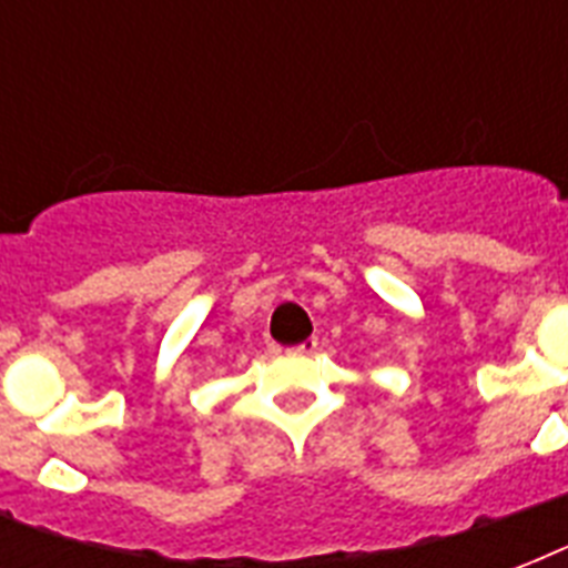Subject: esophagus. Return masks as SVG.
I'll list each match as a JSON object with an SVG mask.
<instances>
[{
	"instance_id": "34e87169",
	"label": "esophagus",
	"mask_w": 568,
	"mask_h": 568,
	"mask_svg": "<svg viewBox=\"0 0 568 568\" xmlns=\"http://www.w3.org/2000/svg\"><path fill=\"white\" fill-rule=\"evenodd\" d=\"M318 351V338H306V342H301V345L288 347V354L292 356H310Z\"/></svg>"
}]
</instances>
